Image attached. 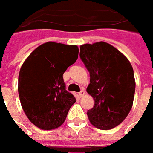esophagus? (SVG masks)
<instances>
[{"instance_id":"1","label":"esophagus","mask_w":153,"mask_h":153,"mask_svg":"<svg viewBox=\"0 0 153 153\" xmlns=\"http://www.w3.org/2000/svg\"><path fill=\"white\" fill-rule=\"evenodd\" d=\"M84 95H85V90H84V89L82 88V89H81V90L79 91V97H83Z\"/></svg>"}]
</instances>
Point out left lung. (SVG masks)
<instances>
[{
    "instance_id": "obj_1",
    "label": "left lung",
    "mask_w": 153,
    "mask_h": 153,
    "mask_svg": "<svg viewBox=\"0 0 153 153\" xmlns=\"http://www.w3.org/2000/svg\"><path fill=\"white\" fill-rule=\"evenodd\" d=\"M79 48L80 59L90 75L87 92L95 101L87 115L96 128L111 129L126 119L133 105V67L122 53L106 42L84 44Z\"/></svg>"
}]
</instances>
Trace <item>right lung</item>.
Returning a JSON list of instances; mask_svg holds the SVG:
<instances>
[{"label":"right lung","instance_id":"right-lung-1","mask_svg":"<svg viewBox=\"0 0 153 153\" xmlns=\"http://www.w3.org/2000/svg\"><path fill=\"white\" fill-rule=\"evenodd\" d=\"M76 45L48 42L35 48L18 75V95L29 120L39 128L60 127L76 102L65 88L63 74L78 58Z\"/></svg>","mask_w":153,"mask_h":153}]
</instances>
